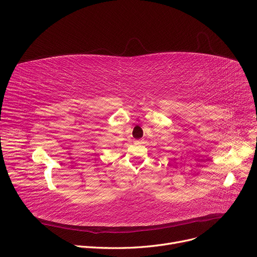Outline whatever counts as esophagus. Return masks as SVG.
<instances>
[{
    "mask_svg": "<svg viewBox=\"0 0 257 257\" xmlns=\"http://www.w3.org/2000/svg\"><path fill=\"white\" fill-rule=\"evenodd\" d=\"M135 143H136V144H140V143H141V140H135Z\"/></svg>",
    "mask_w": 257,
    "mask_h": 257,
    "instance_id": "1",
    "label": "esophagus"
}]
</instances>
